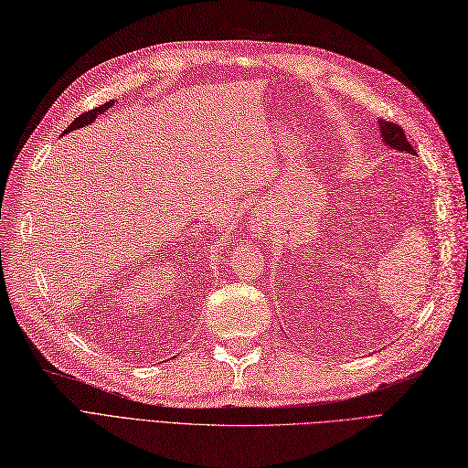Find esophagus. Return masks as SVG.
Listing matches in <instances>:
<instances>
[{
	"label": "esophagus",
	"mask_w": 468,
	"mask_h": 468,
	"mask_svg": "<svg viewBox=\"0 0 468 468\" xmlns=\"http://www.w3.org/2000/svg\"><path fill=\"white\" fill-rule=\"evenodd\" d=\"M249 223H250V231L253 233H261L267 227V219L262 218V215H253V219H250Z\"/></svg>",
	"instance_id": "1"
}]
</instances>
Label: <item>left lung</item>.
<instances>
[{
    "label": "left lung",
    "instance_id": "8db88e82",
    "mask_svg": "<svg viewBox=\"0 0 468 468\" xmlns=\"http://www.w3.org/2000/svg\"><path fill=\"white\" fill-rule=\"evenodd\" d=\"M379 130H381V138L386 140L389 148H395L399 152H407V154H415V150L411 148V144L407 142L405 132L401 130L399 124L388 122V120H379Z\"/></svg>",
    "mask_w": 468,
    "mask_h": 468
}]
</instances>
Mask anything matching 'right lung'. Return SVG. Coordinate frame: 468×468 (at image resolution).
<instances>
[{
    "label": "right lung",
    "mask_w": 468,
    "mask_h": 468,
    "mask_svg": "<svg viewBox=\"0 0 468 468\" xmlns=\"http://www.w3.org/2000/svg\"><path fill=\"white\" fill-rule=\"evenodd\" d=\"M111 104H112V101H111V102H104V104L97 106V109H92V111H89V112H85V114H80L79 118H75L73 122L69 124V128L65 130V134H67V132H70V130H75V128H82V126H87V124L94 122V118H97L99 114H102L106 109H111Z\"/></svg>",
    "instance_id": "1"
}]
</instances>
